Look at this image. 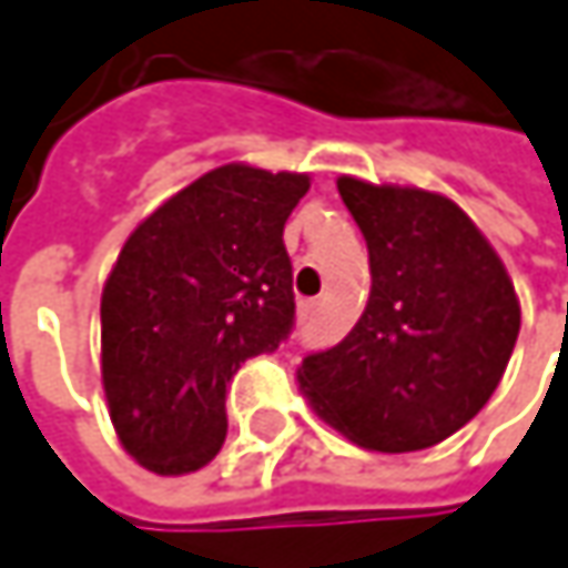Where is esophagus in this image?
I'll list each match as a JSON object with an SVG mask.
<instances>
[{
    "label": "esophagus",
    "mask_w": 568,
    "mask_h": 568,
    "mask_svg": "<svg viewBox=\"0 0 568 568\" xmlns=\"http://www.w3.org/2000/svg\"><path fill=\"white\" fill-rule=\"evenodd\" d=\"M317 302H302V308H298V317H302V324H311L314 317H317Z\"/></svg>",
    "instance_id": "obj_1"
}]
</instances>
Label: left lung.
<instances>
[{
    "instance_id": "obj_1",
    "label": "left lung",
    "mask_w": 568,
    "mask_h": 568,
    "mask_svg": "<svg viewBox=\"0 0 568 568\" xmlns=\"http://www.w3.org/2000/svg\"><path fill=\"white\" fill-rule=\"evenodd\" d=\"M336 190L368 244L372 292L343 343L305 356L298 387L368 452L432 448L503 382L521 327L515 285L448 196L346 174Z\"/></svg>"
}]
</instances>
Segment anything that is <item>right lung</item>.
Wrapping results in <instances>:
<instances>
[{"instance_id":"1","label":"right lung","mask_w":568,"mask_h":568,"mask_svg":"<svg viewBox=\"0 0 568 568\" xmlns=\"http://www.w3.org/2000/svg\"><path fill=\"white\" fill-rule=\"evenodd\" d=\"M308 174L222 164L126 237L101 292V382L120 445L161 477L225 442V387L295 324L285 219Z\"/></svg>"}]
</instances>
